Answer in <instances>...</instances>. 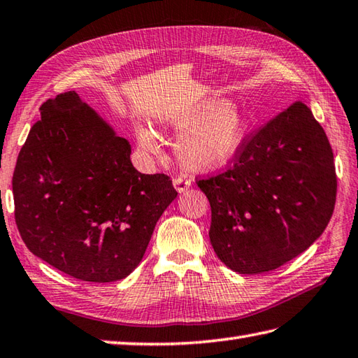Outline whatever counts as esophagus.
Returning <instances> with one entry per match:
<instances>
[{"mask_svg":"<svg viewBox=\"0 0 358 358\" xmlns=\"http://www.w3.org/2000/svg\"><path fill=\"white\" fill-rule=\"evenodd\" d=\"M173 185H174V188H176L179 193H182V192H185L187 188L192 185V182L188 180V179H185V178H182V176H176V178L173 179Z\"/></svg>","mask_w":358,"mask_h":358,"instance_id":"1","label":"esophagus"}]
</instances>
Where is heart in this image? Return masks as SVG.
I'll return each instance as SVG.
<instances>
[{
  "label": "heart",
  "instance_id": "obj_1",
  "mask_svg": "<svg viewBox=\"0 0 358 358\" xmlns=\"http://www.w3.org/2000/svg\"><path fill=\"white\" fill-rule=\"evenodd\" d=\"M164 126L182 136L176 146L182 165L194 171H210L237 154L246 137L248 120L245 112L227 99L208 98L166 117ZM137 140L146 152L159 156V136L151 127L138 126Z\"/></svg>",
  "mask_w": 358,
  "mask_h": 358
}]
</instances>
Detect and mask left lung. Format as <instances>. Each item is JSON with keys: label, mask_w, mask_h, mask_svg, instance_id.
<instances>
[{"label": "left lung", "mask_w": 358, "mask_h": 358, "mask_svg": "<svg viewBox=\"0 0 358 358\" xmlns=\"http://www.w3.org/2000/svg\"><path fill=\"white\" fill-rule=\"evenodd\" d=\"M196 184L210 202L218 259L240 274L268 273L304 252L332 218V146L296 101L249 132L224 171Z\"/></svg>", "instance_id": "obj_1"}]
</instances>
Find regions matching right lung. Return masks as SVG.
<instances>
[{
    "label": "right lung",
    "instance_id": "right-lung-1",
    "mask_svg": "<svg viewBox=\"0 0 358 358\" xmlns=\"http://www.w3.org/2000/svg\"><path fill=\"white\" fill-rule=\"evenodd\" d=\"M129 156V141L76 92L43 103L12 178L15 222L29 251L85 282L132 273L178 192L164 173H138Z\"/></svg>",
    "mask_w": 358,
    "mask_h": 358
}]
</instances>
